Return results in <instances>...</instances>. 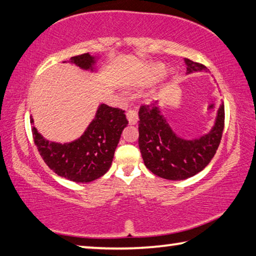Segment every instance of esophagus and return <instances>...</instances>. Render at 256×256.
<instances>
[{
	"label": "esophagus",
	"instance_id": "1",
	"mask_svg": "<svg viewBox=\"0 0 256 256\" xmlns=\"http://www.w3.org/2000/svg\"><path fill=\"white\" fill-rule=\"evenodd\" d=\"M126 118L128 120L130 124H136L138 116V110H133V108H130V110L126 112Z\"/></svg>",
	"mask_w": 256,
	"mask_h": 256
}]
</instances>
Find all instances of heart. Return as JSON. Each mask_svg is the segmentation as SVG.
Returning <instances> with one entry per match:
<instances>
[{
  "label": "heart",
  "mask_w": 256,
  "mask_h": 256,
  "mask_svg": "<svg viewBox=\"0 0 256 256\" xmlns=\"http://www.w3.org/2000/svg\"><path fill=\"white\" fill-rule=\"evenodd\" d=\"M164 71H166V66L162 63H154L148 66L144 76H142L141 82L142 84H151L156 80H158L160 76H164Z\"/></svg>",
  "instance_id": "b5f03b06"
}]
</instances>
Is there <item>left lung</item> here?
<instances>
[{
    "instance_id": "1",
    "label": "left lung",
    "mask_w": 256,
    "mask_h": 256,
    "mask_svg": "<svg viewBox=\"0 0 256 256\" xmlns=\"http://www.w3.org/2000/svg\"><path fill=\"white\" fill-rule=\"evenodd\" d=\"M188 73L206 70L201 63L185 58ZM138 148L146 167L166 180L192 177L209 164L222 141L224 107L220 106L211 132L196 140H184L172 131L156 104L142 105L138 110Z\"/></svg>"
}]
</instances>
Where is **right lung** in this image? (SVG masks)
<instances>
[{"mask_svg": "<svg viewBox=\"0 0 256 256\" xmlns=\"http://www.w3.org/2000/svg\"><path fill=\"white\" fill-rule=\"evenodd\" d=\"M70 62L88 70L94 60L84 53L73 56ZM124 112L102 104L81 138L66 144L45 140L32 126L34 142L42 160L55 174L76 183L92 182L110 170L120 134L128 124ZM32 122V118L30 123Z\"/></svg>", "mask_w": 256, "mask_h": 256, "instance_id": "obj_1", "label": "right lung"}]
</instances>
